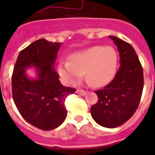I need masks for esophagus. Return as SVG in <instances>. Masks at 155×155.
Segmentation results:
<instances>
[{"label":"esophagus","mask_w":155,"mask_h":155,"mask_svg":"<svg viewBox=\"0 0 155 155\" xmlns=\"http://www.w3.org/2000/svg\"><path fill=\"white\" fill-rule=\"evenodd\" d=\"M76 93L78 94H81V95H84V94H86L87 91H84V90H81V89H78L77 91H76Z\"/></svg>","instance_id":"34e87169"}]
</instances>
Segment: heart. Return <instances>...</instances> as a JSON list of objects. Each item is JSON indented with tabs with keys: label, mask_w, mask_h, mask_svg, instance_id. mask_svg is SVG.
<instances>
[{
	"label": "heart",
	"mask_w": 155,
	"mask_h": 155,
	"mask_svg": "<svg viewBox=\"0 0 155 155\" xmlns=\"http://www.w3.org/2000/svg\"><path fill=\"white\" fill-rule=\"evenodd\" d=\"M117 53L111 46L95 45L71 55V61H62L58 66L61 77L74 84L85 72L87 81L94 87L110 83L115 75Z\"/></svg>",
	"instance_id": "heart-1"
}]
</instances>
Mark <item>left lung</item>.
<instances>
[{"instance_id": "1", "label": "left lung", "mask_w": 155, "mask_h": 155, "mask_svg": "<svg viewBox=\"0 0 155 155\" xmlns=\"http://www.w3.org/2000/svg\"><path fill=\"white\" fill-rule=\"evenodd\" d=\"M120 53V67L114 80L104 89L95 91L97 103L91 108V116L101 126L116 128L132 117L143 92V68L133 46L110 35Z\"/></svg>"}]
</instances>
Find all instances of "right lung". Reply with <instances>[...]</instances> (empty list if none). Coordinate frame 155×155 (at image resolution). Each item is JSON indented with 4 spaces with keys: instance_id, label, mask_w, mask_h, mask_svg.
<instances>
[{
    "instance_id": "right-lung-1",
    "label": "right lung",
    "mask_w": 155,
    "mask_h": 155,
    "mask_svg": "<svg viewBox=\"0 0 155 155\" xmlns=\"http://www.w3.org/2000/svg\"><path fill=\"white\" fill-rule=\"evenodd\" d=\"M62 43L45 39L34 41L22 50L15 62L12 77V96L17 110L28 123L42 130H54L67 115L64 101L75 89L62 85L54 69L57 52ZM33 66L37 79L25 74Z\"/></svg>"
}]
</instances>
